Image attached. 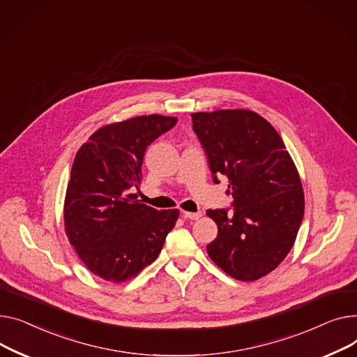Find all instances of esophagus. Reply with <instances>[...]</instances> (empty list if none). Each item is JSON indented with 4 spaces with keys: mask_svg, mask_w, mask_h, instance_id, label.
<instances>
[{
    "mask_svg": "<svg viewBox=\"0 0 357 357\" xmlns=\"http://www.w3.org/2000/svg\"><path fill=\"white\" fill-rule=\"evenodd\" d=\"M183 218L197 220L199 218H202V213L200 212H196V213H193V212H183Z\"/></svg>",
    "mask_w": 357,
    "mask_h": 357,
    "instance_id": "esophagus-1",
    "label": "esophagus"
}]
</instances>
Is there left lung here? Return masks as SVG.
Wrapping results in <instances>:
<instances>
[{"label": "left lung", "instance_id": "obj_1", "mask_svg": "<svg viewBox=\"0 0 357 357\" xmlns=\"http://www.w3.org/2000/svg\"><path fill=\"white\" fill-rule=\"evenodd\" d=\"M192 118L215 183L226 176L234 196V212H206L218 225L207 254L232 278L257 281L274 271L296 242L304 216L298 170L275 128L254 111L195 112Z\"/></svg>", "mask_w": 357, "mask_h": 357}]
</instances>
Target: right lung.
I'll return each mask as SVG.
<instances>
[{
	"label": "right lung",
	"instance_id": "right-lung-1",
	"mask_svg": "<svg viewBox=\"0 0 357 357\" xmlns=\"http://www.w3.org/2000/svg\"><path fill=\"white\" fill-rule=\"evenodd\" d=\"M176 122L153 114L103 125L75 157L63 206L65 232L80 261L105 281L137 277L157 259L176 226L178 208L158 212L128 195L141 184L146 146Z\"/></svg>",
	"mask_w": 357,
	"mask_h": 357
}]
</instances>
